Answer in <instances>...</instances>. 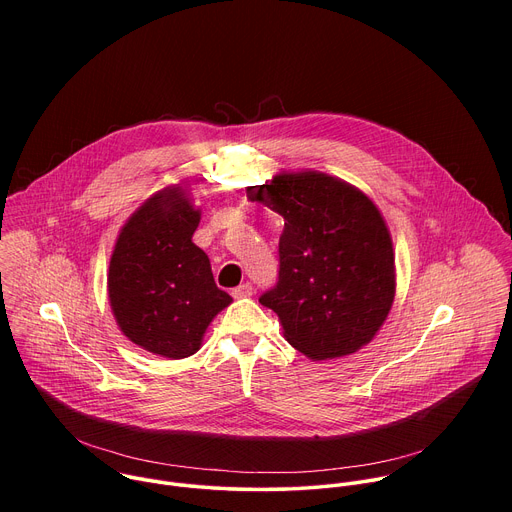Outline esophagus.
I'll use <instances>...</instances> for the list:
<instances>
[{"instance_id": "obj_1", "label": "esophagus", "mask_w": 512, "mask_h": 512, "mask_svg": "<svg viewBox=\"0 0 512 512\" xmlns=\"http://www.w3.org/2000/svg\"><path fill=\"white\" fill-rule=\"evenodd\" d=\"M253 291H255V289H253L251 283H243V285H239V287L233 289V298H237V300H241V298H251Z\"/></svg>"}]
</instances>
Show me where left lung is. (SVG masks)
<instances>
[{"label":"left lung","mask_w":512,"mask_h":512,"mask_svg":"<svg viewBox=\"0 0 512 512\" xmlns=\"http://www.w3.org/2000/svg\"><path fill=\"white\" fill-rule=\"evenodd\" d=\"M283 216L279 281L259 298L285 340L312 360L352 354L385 324L395 300V251L377 204L316 170H281L247 188Z\"/></svg>","instance_id":"8db88e82"}]
</instances>
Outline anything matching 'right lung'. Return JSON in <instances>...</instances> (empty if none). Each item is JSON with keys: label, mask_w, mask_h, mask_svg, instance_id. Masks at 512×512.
Returning <instances> with one entry per match:
<instances>
[{"label": "right lung", "mask_w": 512, "mask_h": 512, "mask_svg": "<svg viewBox=\"0 0 512 512\" xmlns=\"http://www.w3.org/2000/svg\"><path fill=\"white\" fill-rule=\"evenodd\" d=\"M198 223L188 186H166L127 218L109 261L107 291L119 330L170 360L194 354L208 324L233 302L216 287L208 255L192 243Z\"/></svg>", "instance_id": "right-lung-1"}]
</instances>
